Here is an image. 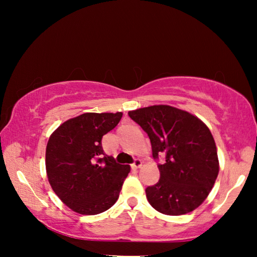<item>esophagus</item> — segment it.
<instances>
[{
	"label": "esophagus",
	"instance_id": "1",
	"mask_svg": "<svg viewBox=\"0 0 257 257\" xmlns=\"http://www.w3.org/2000/svg\"><path fill=\"white\" fill-rule=\"evenodd\" d=\"M142 167V161L141 160H135V162L132 164L133 169H138Z\"/></svg>",
	"mask_w": 257,
	"mask_h": 257
}]
</instances>
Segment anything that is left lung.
I'll use <instances>...</instances> for the list:
<instances>
[{"instance_id":"obj_1","label":"left lung","mask_w":257,"mask_h":257,"mask_svg":"<svg viewBox=\"0 0 257 257\" xmlns=\"http://www.w3.org/2000/svg\"><path fill=\"white\" fill-rule=\"evenodd\" d=\"M135 122L149 135L158 164V184L146 188L156 211L181 215L205 201L219 173L214 138L207 125L191 113L170 105H152L129 111Z\"/></svg>"}]
</instances>
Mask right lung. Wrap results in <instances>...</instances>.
Listing matches in <instances>:
<instances>
[{
  "instance_id": "add662e5",
  "label": "right lung",
  "mask_w": 257,
  "mask_h": 257,
  "mask_svg": "<svg viewBox=\"0 0 257 257\" xmlns=\"http://www.w3.org/2000/svg\"><path fill=\"white\" fill-rule=\"evenodd\" d=\"M122 113H84L63 122L47 142L45 165L58 197L79 214L95 215L119 198L130 167L104 154L102 137Z\"/></svg>"
}]
</instances>
